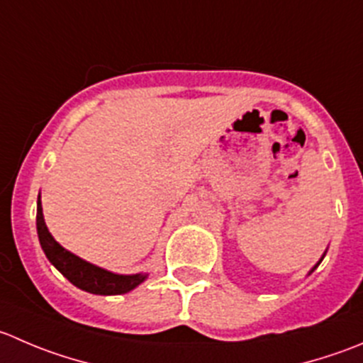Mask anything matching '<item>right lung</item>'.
Listing matches in <instances>:
<instances>
[{
    "instance_id": "add662e5",
    "label": "right lung",
    "mask_w": 363,
    "mask_h": 363,
    "mask_svg": "<svg viewBox=\"0 0 363 363\" xmlns=\"http://www.w3.org/2000/svg\"><path fill=\"white\" fill-rule=\"evenodd\" d=\"M37 232L38 241H40V246L44 250L45 257L49 259V262L70 284H74L79 289L86 291V293L104 294V296L124 294L135 289L136 286H140L147 279L145 275H115V273L101 269V267L76 257L74 253L67 252L63 246H60L55 241V238L49 234L48 227H45L44 216H42L40 196H38L37 202Z\"/></svg>"
}]
</instances>
